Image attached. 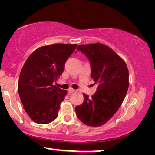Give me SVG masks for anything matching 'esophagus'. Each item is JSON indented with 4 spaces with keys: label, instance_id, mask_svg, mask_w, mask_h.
Wrapping results in <instances>:
<instances>
[{
    "label": "esophagus",
    "instance_id": "obj_1",
    "mask_svg": "<svg viewBox=\"0 0 155 155\" xmlns=\"http://www.w3.org/2000/svg\"><path fill=\"white\" fill-rule=\"evenodd\" d=\"M76 92V90H74V89H72V88H70L69 90H68V94H72V93H73V92Z\"/></svg>",
    "mask_w": 155,
    "mask_h": 155
}]
</instances>
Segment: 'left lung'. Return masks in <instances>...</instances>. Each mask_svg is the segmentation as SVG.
I'll return each mask as SVG.
<instances>
[{
  "label": "left lung",
  "mask_w": 155,
  "mask_h": 155,
  "mask_svg": "<svg viewBox=\"0 0 155 155\" xmlns=\"http://www.w3.org/2000/svg\"><path fill=\"white\" fill-rule=\"evenodd\" d=\"M77 49L88 58L91 78L98 86L91 97L83 93L84 101L75 107L76 114L87 126H100L111 119L124 101L129 85L128 68L125 61L104 44H81Z\"/></svg>",
  "instance_id": "8db88e82"
}]
</instances>
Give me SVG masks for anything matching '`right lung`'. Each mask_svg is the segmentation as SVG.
<instances>
[{"label": "right lung", "instance_id": "obj_1", "mask_svg": "<svg viewBox=\"0 0 155 155\" xmlns=\"http://www.w3.org/2000/svg\"><path fill=\"white\" fill-rule=\"evenodd\" d=\"M77 44H54L36 49L25 61L18 81L24 109L34 122L47 124L58 117L66 90L54 85Z\"/></svg>", "mask_w": 155, "mask_h": 155}]
</instances>
